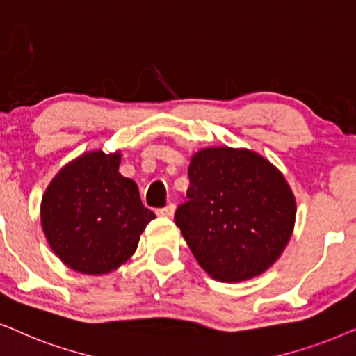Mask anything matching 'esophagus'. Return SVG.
Listing matches in <instances>:
<instances>
[{
	"label": "esophagus",
	"instance_id": "34e87169",
	"mask_svg": "<svg viewBox=\"0 0 356 356\" xmlns=\"http://www.w3.org/2000/svg\"><path fill=\"white\" fill-rule=\"evenodd\" d=\"M174 211H175V205H174V203H170V205H168V207L159 208V210L156 213H158L159 216H168L169 218V216L174 215Z\"/></svg>",
	"mask_w": 356,
	"mask_h": 356
}]
</instances>
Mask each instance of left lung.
<instances>
[{
  "label": "left lung",
  "instance_id": "1",
  "mask_svg": "<svg viewBox=\"0 0 356 356\" xmlns=\"http://www.w3.org/2000/svg\"><path fill=\"white\" fill-rule=\"evenodd\" d=\"M188 179L187 200L174 220L198 265L226 283L272 267L296 220L285 175L255 151L211 146L192 154Z\"/></svg>",
  "mask_w": 356,
  "mask_h": 356
}]
</instances>
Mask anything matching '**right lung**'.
I'll use <instances>...</instances> for the list:
<instances>
[{
    "mask_svg": "<svg viewBox=\"0 0 356 356\" xmlns=\"http://www.w3.org/2000/svg\"><path fill=\"white\" fill-rule=\"evenodd\" d=\"M122 153L88 151L61 168L40 203L45 239L74 272L107 275L135 254L156 218L135 181L118 172Z\"/></svg>",
    "mask_w": 356,
    "mask_h": 356,
    "instance_id": "add662e5",
    "label": "right lung"
}]
</instances>
